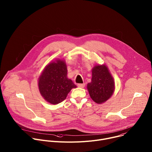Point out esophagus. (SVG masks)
Instances as JSON below:
<instances>
[{
  "label": "esophagus",
  "mask_w": 152,
  "mask_h": 152,
  "mask_svg": "<svg viewBox=\"0 0 152 152\" xmlns=\"http://www.w3.org/2000/svg\"><path fill=\"white\" fill-rule=\"evenodd\" d=\"M85 86V83H78L77 84V86H78V87H79V88H84Z\"/></svg>",
  "instance_id": "obj_1"
}]
</instances>
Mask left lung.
<instances>
[{"mask_svg":"<svg viewBox=\"0 0 152 152\" xmlns=\"http://www.w3.org/2000/svg\"><path fill=\"white\" fill-rule=\"evenodd\" d=\"M91 99L98 104L107 101L115 91L114 77L105 64H97L92 69L91 82L87 84Z\"/></svg>","mask_w":152,"mask_h":152,"instance_id":"left-lung-1","label":"left lung"}]
</instances>
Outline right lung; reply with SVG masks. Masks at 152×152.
<instances>
[{
	"instance_id": "obj_1",
	"label": "right lung",
	"mask_w": 152,
	"mask_h": 152,
	"mask_svg": "<svg viewBox=\"0 0 152 152\" xmlns=\"http://www.w3.org/2000/svg\"><path fill=\"white\" fill-rule=\"evenodd\" d=\"M65 60L56 59L50 62L41 72L38 82L41 96L48 103L56 104L66 99L72 88L77 86L67 77Z\"/></svg>"
}]
</instances>
